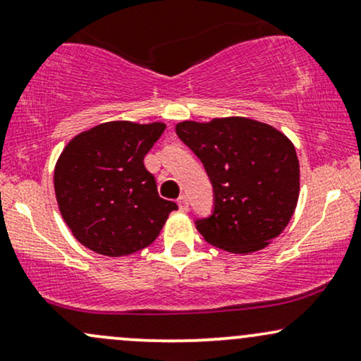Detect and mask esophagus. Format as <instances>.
Returning <instances> with one entry per match:
<instances>
[{
	"label": "esophagus",
	"instance_id": "esophagus-1",
	"mask_svg": "<svg viewBox=\"0 0 361 361\" xmlns=\"http://www.w3.org/2000/svg\"><path fill=\"white\" fill-rule=\"evenodd\" d=\"M178 207H180V210H183V212H188L190 204H188V197H186V195H181V197L178 198Z\"/></svg>",
	"mask_w": 361,
	"mask_h": 361
}]
</instances>
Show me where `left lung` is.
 I'll list each match as a JSON object with an SVG mask.
<instances>
[{"instance_id": "1", "label": "left lung", "mask_w": 361, "mask_h": 361, "mask_svg": "<svg viewBox=\"0 0 361 361\" xmlns=\"http://www.w3.org/2000/svg\"><path fill=\"white\" fill-rule=\"evenodd\" d=\"M176 134L204 164L214 210L198 233L224 251L263 250L281 234L299 200V159L281 132L251 118L181 122Z\"/></svg>"}]
</instances>
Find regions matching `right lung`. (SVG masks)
<instances>
[{
	"label": "right lung",
	"mask_w": 361,
	"mask_h": 361,
	"mask_svg": "<svg viewBox=\"0 0 361 361\" xmlns=\"http://www.w3.org/2000/svg\"><path fill=\"white\" fill-rule=\"evenodd\" d=\"M166 126L106 122L81 132L56 164L54 190L74 238L105 256L144 250L159 235L175 202L157 193L144 166Z\"/></svg>",
	"instance_id": "1"
}]
</instances>
